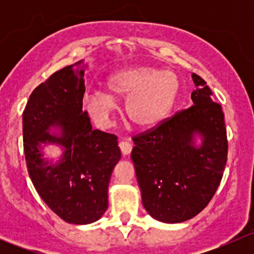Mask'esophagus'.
Returning a JSON list of instances; mask_svg holds the SVG:
<instances>
[{"label": "esophagus", "mask_w": 254, "mask_h": 254, "mask_svg": "<svg viewBox=\"0 0 254 254\" xmlns=\"http://www.w3.org/2000/svg\"><path fill=\"white\" fill-rule=\"evenodd\" d=\"M119 147H120V150H122V153L124 156L130 155V152H131V150H132V145L129 141L119 142Z\"/></svg>", "instance_id": "obj_1"}]
</instances>
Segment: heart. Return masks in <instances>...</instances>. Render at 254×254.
<instances>
[{
	"label": "heart",
	"instance_id": "1",
	"mask_svg": "<svg viewBox=\"0 0 254 254\" xmlns=\"http://www.w3.org/2000/svg\"><path fill=\"white\" fill-rule=\"evenodd\" d=\"M109 93L94 89L84 97V107L98 124L111 122L114 98H127L125 111L140 127H153L162 123L175 107L179 81L172 71L150 66L127 68L107 79Z\"/></svg>",
	"mask_w": 254,
	"mask_h": 254
}]
</instances>
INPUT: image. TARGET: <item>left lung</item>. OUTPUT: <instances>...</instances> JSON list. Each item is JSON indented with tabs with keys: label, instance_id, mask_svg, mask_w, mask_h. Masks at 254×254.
Listing matches in <instances>:
<instances>
[{
	"label": "left lung",
	"instance_id": "1",
	"mask_svg": "<svg viewBox=\"0 0 254 254\" xmlns=\"http://www.w3.org/2000/svg\"><path fill=\"white\" fill-rule=\"evenodd\" d=\"M193 106L134 139L131 160L146 211L178 224L198 215L214 196L227 161L221 106L200 76L191 75ZM196 136L202 142L196 145Z\"/></svg>",
	"mask_w": 254,
	"mask_h": 254
}]
</instances>
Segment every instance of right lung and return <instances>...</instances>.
I'll return each instance as SVG.
<instances>
[{"mask_svg":"<svg viewBox=\"0 0 254 254\" xmlns=\"http://www.w3.org/2000/svg\"><path fill=\"white\" fill-rule=\"evenodd\" d=\"M86 67L79 60L56 71L32 92L23 112L30 179L45 204L75 225L103 216L112 172L122 157L118 137L92 129L88 113L82 109ZM48 144L63 148L56 163L44 158L42 148Z\"/></svg>","mask_w":254,"mask_h":254,"instance_id":"right-lung-1","label":"right lung"}]
</instances>
